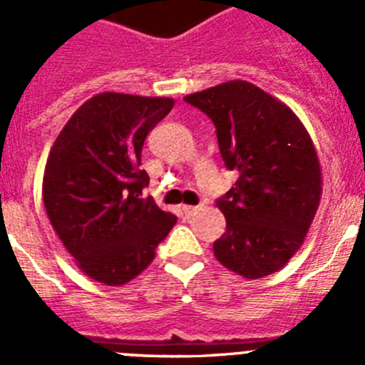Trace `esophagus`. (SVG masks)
<instances>
[{
  "mask_svg": "<svg viewBox=\"0 0 365 365\" xmlns=\"http://www.w3.org/2000/svg\"><path fill=\"white\" fill-rule=\"evenodd\" d=\"M197 206H180V212H182V215H185V217H192L193 214H197Z\"/></svg>",
  "mask_w": 365,
  "mask_h": 365,
  "instance_id": "esophagus-1",
  "label": "esophagus"
}]
</instances>
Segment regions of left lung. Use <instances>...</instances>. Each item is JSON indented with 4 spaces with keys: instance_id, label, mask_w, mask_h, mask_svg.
Returning a JSON list of instances; mask_svg holds the SVG:
<instances>
[{
    "instance_id": "1",
    "label": "left lung",
    "mask_w": 365,
    "mask_h": 365,
    "mask_svg": "<svg viewBox=\"0 0 365 365\" xmlns=\"http://www.w3.org/2000/svg\"><path fill=\"white\" fill-rule=\"evenodd\" d=\"M185 100L214 122L222 163L240 173L215 201L227 219L215 257L248 279L276 272L302 247L320 205L322 170L307 130L285 104L243 80Z\"/></svg>"
}]
</instances>
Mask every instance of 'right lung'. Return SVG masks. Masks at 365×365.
<instances>
[{
	"label": "right lung",
	"instance_id": "right-lung-1",
	"mask_svg": "<svg viewBox=\"0 0 365 365\" xmlns=\"http://www.w3.org/2000/svg\"><path fill=\"white\" fill-rule=\"evenodd\" d=\"M173 100L102 93L66 124L47 159L43 205L76 265L104 285H124L143 272L177 217L144 197L140 170L148 133Z\"/></svg>",
	"mask_w": 365,
	"mask_h": 365
}]
</instances>
